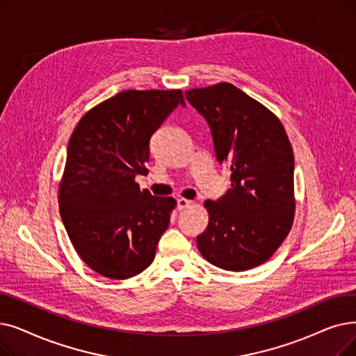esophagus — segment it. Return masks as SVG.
Returning a JSON list of instances; mask_svg holds the SVG:
<instances>
[{
  "label": "esophagus",
  "mask_w": 356,
  "mask_h": 356,
  "mask_svg": "<svg viewBox=\"0 0 356 356\" xmlns=\"http://www.w3.org/2000/svg\"><path fill=\"white\" fill-rule=\"evenodd\" d=\"M193 205V202L192 200H189V199H186V197H179L177 199V208L181 211V209H186V208H189V207H192Z\"/></svg>",
  "instance_id": "obj_1"
}]
</instances>
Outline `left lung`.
Returning a JSON list of instances; mask_svg holds the SVG:
<instances>
[{
  "label": "left lung",
  "instance_id": "left-lung-1",
  "mask_svg": "<svg viewBox=\"0 0 356 356\" xmlns=\"http://www.w3.org/2000/svg\"><path fill=\"white\" fill-rule=\"evenodd\" d=\"M212 132L216 160L231 172V189L205 200L209 221L197 249L225 270L256 268L277 250L296 215L293 152L273 112L229 83L184 92Z\"/></svg>",
  "mask_w": 356,
  "mask_h": 356
}]
</instances>
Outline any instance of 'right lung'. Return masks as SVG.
I'll return each instance as SVG.
<instances>
[{
	"label": "right lung",
	"instance_id": "add662e5",
	"mask_svg": "<svg viewBox=\"0 0 356 356\" xmlns=\"http://www.w3.org/2000/svg\"><path fill=\"white\" fill-rule=\"evenodd\" d=\"M179 104L181 90H127L90 109L70 138L59 181L60 218L84 264L111 280L145 270L176 200L141 191L149 138Z\"/></svg>",
	"mask_w": 356,
	"mask_h": 356
}]
</instances>
